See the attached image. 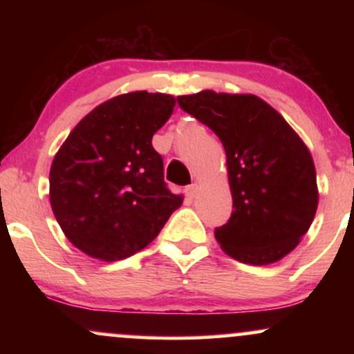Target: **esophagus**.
Here are the masks:
<instances>
[{
  "label": "esophagus",
  "instance_id": "1",
  "mask_svg": "<svg viewBox=\"0 0 354 354\" xmlns=\"http://www.w3.org/2000/svg\"><path fill=\"white\" fill-rule=\"evenodd\" d=\"M200 185H198V183H193V185H189V186H186V196H189V198H196L198 194H200Z\"/></svg>",
  "mask_w": 354,
  "mask_h": 354
}]
</instances>
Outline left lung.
I'll return each instance as SVG.
<instances>
[{
	"instance_id": "obj_1",
	"label": "left lung",
	"mask_w": 354,
	"mask_h": 354,
	"mask_svg": "<svg viewBox=\"0 0 354 354\" xmlns=\"http://www.w3.org/2000/svg\"><path fill=\"white\" fill-rule=\"evenodd\" d=\"M226 151L233 213L214 230L226 254L246 265L279 261L299 245L318 208L313 156L276 109L250 93L203 89L178 96Z\"/></svg>"
}]
</instances>
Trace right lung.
<instances>
[{
  "label": "right lung",
  "instance_id": "add662e5",
  "mask_svg": "<svg viewBox=\"0 0 354 354\" xmlns=\"http://www.w3.org/2000/svg\"><path fill=\"white\" fill-rule=\"evenodd\" d=\"M173 95L131 91L104 101L73 128L50 169L56 221L84 254L118 261L160 234L183 194L166 188L153 135L173 115Z\"/></svg>",
  "mask_w": 354,
  "mask_h": 354
}]
</instances>
